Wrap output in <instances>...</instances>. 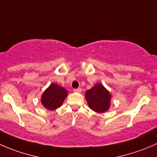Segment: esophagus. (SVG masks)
Masks as SVG:
<instances>
[{
	"mask_svg": "<svg viewBox=\"0 0 157 157\" xmlns=\"http://www.w3.org/2000/svg\"><path fill=\"white\" fill-rule=\"evenodd\" d=\"M74 92H77V93H80L82 91L81 88H77V89H74Z\"/></svg>",
	"mask_w": 157,
	"mask_h": 157,
	"instance_id": "obj_1",
	"label": "esophagus"
}]
</instances>
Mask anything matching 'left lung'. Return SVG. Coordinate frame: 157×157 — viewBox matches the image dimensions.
<instances>
[{"label":"left lung","mask_w":157,"mask_h":157,"mask_svg":"<svg viewBox=\"0 0 157 157\" xmlns=\"http://www.w3.org/2000/svg\"><path fill=\"white\" fill-rule=\"evenodd\" d=\"M88 106L92 110L97 113H104L110 106L111 94L100 83H97L85 94Z\"/></svg>","instance_id":"left-lung-1"}]
</instances>
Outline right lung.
<instances>
[{
	"mask_svg": "<svg viewBox=\"0 0 157 157\" xmlns=\"http://www.w3.org/2000/svg\"><path fill=\"white\" fill-rule=\"evenodd\" d=\"M67 97V91L57 83H51L41 96V103L49 110H54L62 105Z\"/></svg>",
	"mask_w": 157,
	"mask_h": 157,
	"instance_id": "add662e5",
	"label": "right lung"
}]
</instances>
